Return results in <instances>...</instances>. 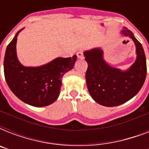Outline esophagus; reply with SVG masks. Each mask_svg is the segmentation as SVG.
Returning a JSON list of instances; mask_svg holds the SVG:
<instances>
[{
  "label": "esophagus",
  "instance_id": "obj_1",
  "mask_svg": "<svg viewBox=\"0 0 149 149\" xmlns=\"http://www.w3.org/2000/svg\"><path fill=\"white\" fill-rule=\"evenodd\" d=\"M77 57H78V58H79V59H82V58H84V52L83 51H78L77 52Z\"/></svg>",
  "mask_w": 149,
  "mask_h": 149
}]
</instances>
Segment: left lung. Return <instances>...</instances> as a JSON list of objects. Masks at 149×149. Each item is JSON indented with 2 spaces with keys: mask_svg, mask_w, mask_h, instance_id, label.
<instances>
[{
  "mask_svg": "<svg viewBox=\"0 0 149 149\" xmlns=\"http://www.w3.org/2000/svg\"><path fill=\"white\" fill-rule=\"evenodd\" d=\"M120 34L129 37L136 47V60L127 70L112 67L104 58V51L94 48L84 52L88 64L86 72V86L91 97L105 107H115L134 97L143 86L147 73L143 47L127 28Z\"/></svg>",
  "mask_w": 149,
  "mask_h": 149,
  "instance_id": "left-lung-1",
  "label": "left lung"
}]
</instances>
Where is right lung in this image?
<instances>
[{"label":"right lung","instance_id":"right-lung-1","mask_svg":"<svg viewBox=\"0 0 149 149\" xmlns=\"http://www.w3.org/2000/svg\"><path fill=\"white\" fill-rule=\"evenodd\" d=\"M17 31L6 49L3 72L9 88L17 98L25 104L37 107L50 105L59 95L62 78L71 70L77 61L72 57H58L40 66H24L17 56Z\"/></svg>","mask_w":149,"mask_h":149}]
</instances>
